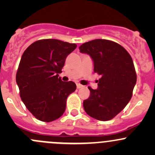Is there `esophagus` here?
Instances as JSON below:
<instances>
[{
  "label": "esophagus",
  "instance_id": "34e87169",
  "mask_svg": "<svg viewBox=\"0 0 155 155\" xmlns=\"http://www.w3.org/2000/svg\"><path fill=\"white\" fill-rule=\"evenodd\" d=\"M76 87H77V88H81V87H83V85H82L79 83H76Z\"/></svg>",
  "mask_w": 155,
  "mask_h": 155
}]
</instances>
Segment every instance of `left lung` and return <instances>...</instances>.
Masks as SVG:
<instances>
[{"mask_svg":"<svg viewBox=\"0 0 155 155\" xmlns=\"http://www.w3.org/2000/svg\"><path fill=\"white\" fill-rule=\"evenodd\" d=\"M94 61V72L101 77L97 89L90 86V96L83 101L86 113L99 121H109L124 109L133 95L137 73L131 56L112 40L96 39L79 46Z\"/></svg>","mask_w":155,"mask_h":155,"instance_id":"obj_1","label":"left lung"}]
</instances>
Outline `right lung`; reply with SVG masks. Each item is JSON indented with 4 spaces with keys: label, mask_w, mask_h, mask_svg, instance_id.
<instances>
[{
    "label": "right lung",
    "mask_w": 155,
    "mask_h": 155,
    "mask_svg": "<svg viewBox=\"0 0 155 155\" xmlns=\"http://www.w3.org/2000/svg\"><path fill=\"white\" fill-rule=\"evenodd\" d=\"M76 46L44 39L33 43L23 53L15 79L21 101L37 119L50 122L64 112L67 98L76 85L72 81L63 82L58 73Z\"/></svg>",
    "instance_id": "right-lung-1"
}]
</instances>
